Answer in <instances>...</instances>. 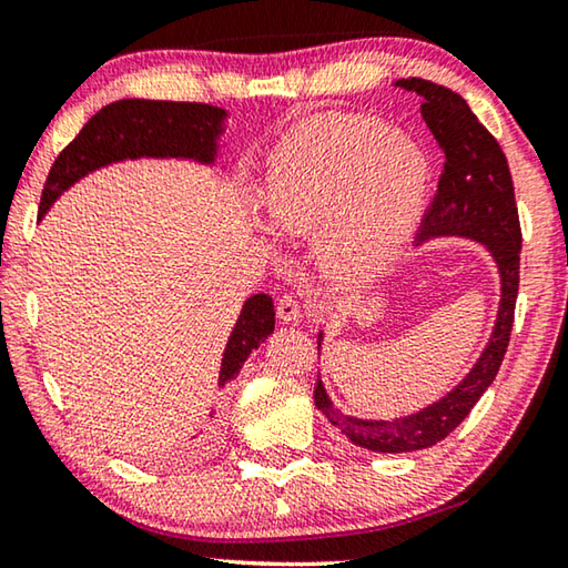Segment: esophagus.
I'll return each instance as SVG.
<instances>
[{
	"mask_svg": "<svg viewBox=\"0 0 568 568\" xmlns=\"http://www.w3.org/2000/svg\"><path fill=\"white\" fill-rule=\"evenodd\" d=\"M277 318L285 321V323H297L303 318L301 305H297V301L291 293H285L281 301H277Z\"/></svg>",
	"mask_w": 568,
	"mask_h": 568,
	"instance_id": "esophagus-1",
	"label": "esophagus"
}]
</instances>
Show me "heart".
<instances>
[{
  "instance_id": "obj_1",
  "label": "heart",
  "mask_w": 568,
  "mask_h": 568,
  "mask_svg": "<svg viewBox=\"0 0 568 568\" xmlns=\"http://www.w3.org/2000/svg\"><path fill=\"white\" fill-rule=\"evenodd\" d=\"M428 187L430 158L416 138L365 114H315L267 160L263 205L283 233L318 230L323 263L363 281L408 245Z\"/></svg>"
}]
</instances>
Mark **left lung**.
<instances>
[{
  "mask_svg": "<svg viewBox=\"0 0 568 568\" xmlns=\"http://www.w3.org/2000/svg\"><path fill=\"white\" fill-rule=\"evenodd\" d=\"M396 88L420 94L423 120L446 155L438 192L428 213L423 215L416 240L423 243V240L438 235H460L484 243L501 273V303H498L491 338L468 376L444 398L413 416L396 420L345 416L338 408H333L328 393L318 381L313 398L323 416L351 444L378 450V454H408V450L438 444L460 426V420L491 386L501 368L508 338H511L518 295V261H521V225H518L514 180L494 134L478 122L466 100L444 84L408 77V80H398Z\"/></svg>",
  "mask_w": 568,
  "mask_h": 568,
  "instance_id": "obj_1",
  "label": "left lung"
}]
</instances>
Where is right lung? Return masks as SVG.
<instances>
[{
	"instance_id": "add662e5",
	"label": "right lung",
	"mask_w": 568,
	"mask_h": 568,
	"mask_svg": "<svg viewBox=\"0 0 568 568\" xmlns=\"http://www.w3.org/2000/svg\"><path fill=\"white\" fill-rule=\"evenodd\" d=\"M225 114V110L203 102L120 100L108 104L90 118L80 134L57 155L42 190L40 217L67 187L110 162L134 158H182L210 165L217 155V138L223 134ZM273 331V297L265 293L247 297L225 345L220 386L237 376L247 355Z\"/></svg>"
}]
</instances>
